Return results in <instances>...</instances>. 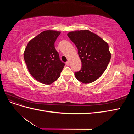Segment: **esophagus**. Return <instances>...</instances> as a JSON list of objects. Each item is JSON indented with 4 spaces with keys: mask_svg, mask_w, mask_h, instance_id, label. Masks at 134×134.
I'll list each match as a JSON object with an SVG mask.
<instances>
[{
    "mask_svg": "<svg viewBox=\"0 0 134 134\" xmlns=\"http://www.w3.org/2000/svg\"><path fill=\"white\" fill-rule=\"evenodd\" d=\"M66 65L67 66H69L70 65V62H69V61H67V62H66Z\"/></svg>",
    "mask_w": 134,
    "mask_h": 134,
    "instance_id": "34e87169",
    "label": "esophagus"
}]
</instances>
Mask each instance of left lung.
I'll use <instances>...</instances> for the list:
<instances>
[{"mask_svg":"<svg viewBox=\"0 0 134 134\" xmlns=\"http://www.w3.org/2000/svg\"><path fill=\"white\" fill-rule=\"evenodd\" d=\"M68 36L78 48L82 62L81 69L74 73L75 78L85 84L94 82L106 70L110 61L108 43L88 30L72 31Z\"/></svg>","mask_w":134,"mask_h":134,"instance_id":"8db88e82","label":"left lung"}]
</instances>
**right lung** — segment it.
Returning a JSON list of instances; mask_svg holds the SVG:
<instances>
[{
    "mask_svg": "<svg viewBox=\"0 0 134 134\" xmlns=\"http://www.w3.org/2000/svg\"><path fill=\"white\" fill-rule=\"evenodd\" d=\"M60 34L56 31H43L29 41L24 52L30 73L41 83L51 84L55 82L65 66L54 45Z\"/></svg>",
    "mask_w": 134,
    "mask_h": 134,
    "instance_id": "add662e5",
    "label": "right lung"
}]
</instances>
